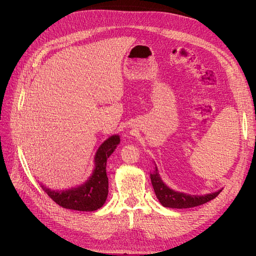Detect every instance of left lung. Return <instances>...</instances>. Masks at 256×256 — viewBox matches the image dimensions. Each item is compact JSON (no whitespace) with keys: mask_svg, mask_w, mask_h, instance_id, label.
<instances>
[{"mask_svg":"<svg viewBox=\"0 0 256 256\" xmlns=\"http://www.w3.org/2000/svg\"><path fill=\"white\" fill-rule=\"evenodd\" d=\"M151 181H152V186L155 190L157 198L159 200L161 204L165 208H188L198 206L214 200L216 196H218V194L222 192L221 190H218L216 192L210 194L206 196H190V194L175 192L169 188L161 180L157 167L155 172L151 174Z\"/></svg>","mask_w":256,"mask_h":256,"instance_id":"left-lung-1","label":"left lung"}]
</instances>
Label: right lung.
Instances as JSON below:
<instances>
[{
  "label": "right lung",
  "mask_w": 256,
  "mask_h": 256,
  "mask_svg": "<svg viewBox=\"0 0 256 256\" xmlns=\"http://www.w3.org/2000/svg\"><path fill=\"white\" fill-rule=\"evenodd\" d=\"M120 142V138L116 134L104 140L96 152L93 173L82 186L60 192L52 190L42 186V190L56 204L64 208L83 212H93L100 208L104 204L108 194L106 162Z\"/></svg>",
  "instance_id": "1"
}]
</instances>
